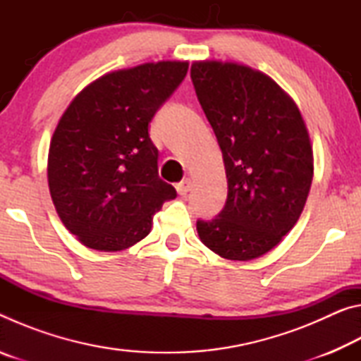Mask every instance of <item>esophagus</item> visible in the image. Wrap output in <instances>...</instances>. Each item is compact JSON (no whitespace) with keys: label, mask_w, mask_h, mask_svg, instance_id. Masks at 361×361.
Here are the masks:
<instances>
[{"label":"esophagus","mask_w":361,"mask_h":361,"mask_svg":"<svg viewBox=\"0 0 361 361\" xmlns=\"http://www.w3.org/2000/svg\"><path fill=\"white\" fill-rule=\"evenodd\" d=\"M176 188V191H178V194L180 195H186L189 191H191V188H192V180L191 178H185V180H181L178 185L175 186Z\"/></svg>","instance_id":"obj_1"}]
</instances>
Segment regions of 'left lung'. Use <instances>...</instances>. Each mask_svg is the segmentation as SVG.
I'll return each mask as SVG.
<instances>
[{
	"instance_id": "obj_1",
	"label": "left lung",
	"mask_w": 361,
	"mask_h": 361,
	"mask_svg": "<svg viewBox=\"0 0 361 361\" xmlns=\"http://www.w3.org/2000/svg\"><path fill=\"white\" fill-rule=\"evenodd\" d=\"M191 79L215 132L228 199L212 221H197L205 247L231 261L271 252L301 216L312 185L314 154L295 100L264 73L199 60Z\"/></svg>"
}]
</instances>
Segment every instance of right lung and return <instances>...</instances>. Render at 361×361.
Listing matches in <instances>:
<instances>
[{
	"label": "right lung",
	"mask_w": 361,
	"mask_h": 361,
	"mask_svg": "<svg viewBox=\"0 0 361 361\" xmlns=\"http://www.w3.org/2000/svg\"><path fill=\"white\" fill-rule=\"evenodd\" d=\"M188 66L161 60L106 73L60 118L49 146V191L65 228L87 248L135 245L149 234L152 215L176 197L159 178L148 126Z\"/></svg>",
	"instance_id": "obj_1"
}]
</instances>
